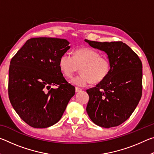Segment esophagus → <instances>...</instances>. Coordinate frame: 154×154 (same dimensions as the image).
<instances>
[{"label":"esophagus","mask_w":154,"mask_h":154,"mask_svg":"<svg viewBox=\"0 0 154 154\" xmlns=\"http://www.w3.org/2000/svg\"><path fill=\"white\" fill-rule=\"evenodd\" d=\"M82 90V88H78V87H76L75 88V92H81V91Z\"/></svg>","instance_id":"obj_1"}]
</instances>
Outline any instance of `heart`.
<instances>
[{
	"instance_id": "1",
	"label": "heart",
	"mask_w": 154,
	"mask_h": 154,
	"mask_svg": "<svg viewBox=\"0 0 154 154\" xmlns=\"http://www.w3.org/2000/svg\"><path fill=\"white\" fill-rule=\"evenodd\" d=\"M59 67L67 77H71L80 67L81 73L71 82L82 87L92 82L96 84L105 80L111 71V63L109 58L100 56L94 49L84 48L75 50L73 56L64 54L60 58Z\"/></svg>"
}]
</instances>
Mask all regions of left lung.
I'll return each mask as SVG.
<instances>
[{
  "label": "left lung",
  "mask_w": 154,
  "mask_h": 154,
  "mask_svg": "<svg viewBox=\"0 0 154 154\" xmlns=\"http://www.w3.org/2000/svg\"><path fill=\"white\" fill-rule=\"evenodd\" d=\"M85 42L107 54L111 71L102 82L87 90L86 111L94 123L106 128L118 126L128 119L142 96V62L122 41Z\"/></svg>",
  "instance_id": "left-lung-1"
}]
</instances>
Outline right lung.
Here are the masks:
<instances>
[{
	"label": "right lung",
	"instance_id": "1",
	"mask_svg": "<svg viewBox=\"0 0 154 154\" xmlns=\"http://www.w3.org/2000/svg\"><path fill=\"white\" fill-rule=\"evenodd\" d=\"M69 45L61 38H30L11 59L9 98L18 116L30 126L45 128L56 124L75 95V88L59 67L60 58Z\"/></svg>",
	"mask_w": 154,
	"mask_h": 154
}]
</instances>
